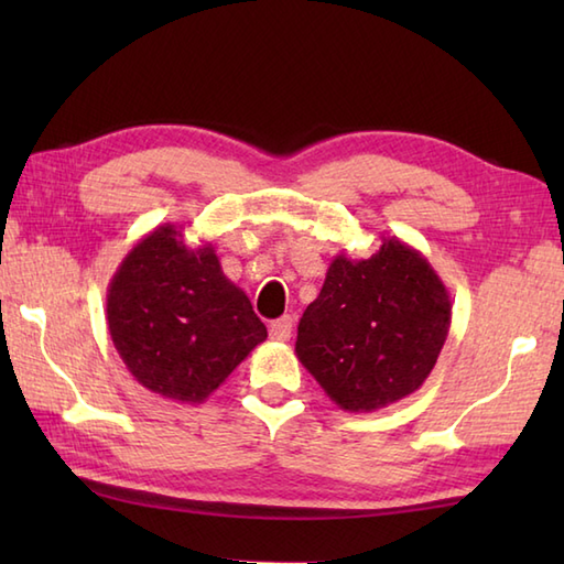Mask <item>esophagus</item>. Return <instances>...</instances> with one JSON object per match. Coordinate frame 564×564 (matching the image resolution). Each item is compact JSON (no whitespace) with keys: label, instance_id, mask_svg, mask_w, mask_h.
I'll return each instance as SVG.
<instances>
[{"label":"esophagus","instance_id":"obj_1","mask_svg":"<svg viewBox=\"0 0 564 564\" xmlns=\"http://www.w3.org/2000/svg\"><path fill=\"white\" fill-rule=\"evenodd\" d=\"M291 334H293V317L291 315L275 319L269 325V337L273 341H289Z\"/></svg>","mask_w":564,"mask_h":564}]
</instances>
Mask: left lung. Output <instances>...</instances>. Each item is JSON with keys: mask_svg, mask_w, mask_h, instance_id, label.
<instances>
[{"mask_svg": "<svg viewBox=\"0 0 564 564\" xmlns=\"http://www.w3.org/2000/svg\"><path fill=\"white\" fill-rule=\"evenodd\" d=\"M448 327L451 297L429 259L382 237L368 259H332L295 354L334 404L376 412L424 386Z\"/></svg>", "mask_w": 564, "mask_h": 564, "instance_id": "1", "label": "left lung"}]
</instances>
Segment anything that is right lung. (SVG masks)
<instances>
[{"label": "right lung", "instance_id": "add662e5", "mask_svg": "<svg viewBox=\"0 0 564 564\" xmlns=\"http://www.w3.org/2000/svg\"><path fill=\"white\" fill-rule=\"evenodd\" d=\"M106 322L140 386L186 404L206 400L267 339L213 245L191 249L172 223L142 237L116 269Z\"/></svg>", "mask_w": 564, "mask_h": 564}]
</instances>
